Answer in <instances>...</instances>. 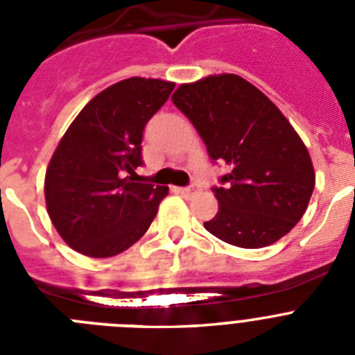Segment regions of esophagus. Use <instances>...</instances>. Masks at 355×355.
<instances>
[{
  "instance_id": "obj_1",
  "label": "esophagus",
  "mask_w": 355,
  "mask_h": 355,
  "mask_svg": "<svg viewBox=\"0 0 355 355\" xmlns=\"http://www.w3.org/2000/svg\"><path fill=\"white\" fill-rule=\"evenodd\" d=\"M197 192V187H184V188H178V193H181L183 197H192L193 193Z\"/></svg>"
}]
</instances>
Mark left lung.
Listing matches in <instances>:
<instances>
[{
	"label": "left lung",
	"instance_id": "obj_1",
	"mask_svg": "<svg viewBox=\"0 0 355 355\" xmlns=\"http://www.w3.org/2000/svg\"><path fill=\"white\" fill-rule=\"evenodd\" d=\"M172 101L190 119L213 162L231 172L213 187L218 211L206 231L261 249L302 218L315 188L311 156L281 110L236 74L180 85Z\"/></svg>",
	"mask_w": 355,
	"mask_h": 355
}]
</instances>
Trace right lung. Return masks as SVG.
Wrapping results in <instances>:
<instances>
[{
	"mask_svg": "<svg viewBox=\"0 0 355 355\" xmlns=\"http://www.w3.org/2000/svg\"><path fill=\"white\" fill-rule=\"evenodd\" d=\"M174 83L128 78L97 94L62 137L44 192L69 247L90 258L121 254L144 236L168 187L137 183L149 119Z\"/></svg>",
	"mask_w": 355,
	"mask_h": 355,
	"instance_id": "add662e5",
	"label": "right lung"
}]
</instances>
